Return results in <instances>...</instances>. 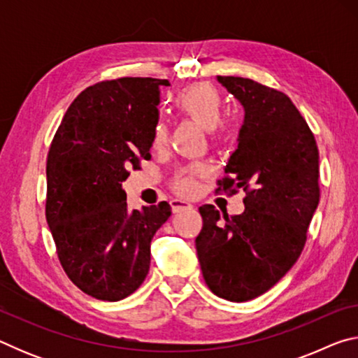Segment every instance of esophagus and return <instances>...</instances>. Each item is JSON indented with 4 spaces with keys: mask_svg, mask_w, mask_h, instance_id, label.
I'll list each match as a JSON object with an SVG mask.
<instances>
[{
    "mask_svg": "<svg viewBox=\"0 0 358 358\" xmlns=\"http://www.w3.org/2000/svg\"><path fill=\"white\" fill-rule=\"evenodd\" d=\"M171 207H172L173 213H180V211H183V210H191L192 205L189 202L183 201V199H172Z\"/></svg>",
    "mask_w": 358,
    "mask_h": 358,
    "instance_id": "34e87169",
    "label": "esophagus"
}]
</instances>
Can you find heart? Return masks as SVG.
<instances>
[{
    "mask_svg": "<svg viewBox=\"0 0 358 358\" xmlns=\"http://www.w3.org/2000/svg\"><path fill=\"white\" fill-rule=\"evenodd\" d=\"M173 106L183 117L196 121L205 131H215L222 118V96L210 85H191L175 96ZM167 142V128L164 123H157L153 132V145L156 148ZM203 169L192 167L178 173L173 180V189L191 196L197 191V177Z\"/></svg>",
    "mask_w": 358,
    "mask_h": 358,
    "instance_id": "obj_1",
    "label": "heart"
}]
</instances>
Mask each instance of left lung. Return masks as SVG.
<instances>
[{"mask_svg": "<svg viewBox=\"0 0 358 358\" xmlns=\"http://www.w3.org/2000/svg\"><path fill=\"white\" fill-rule=\"evenodd\" d=\"M245 107L238 147L229 157L217 191L246 192L241 215L202 205L196 238L203 280L229 301H248L271 289L292 268L317 208L319 150L294 102L251 78L221 77Z\"/></svg>", "mask_w": 358, "mask_h": 358, "instance_id": "obj_1", "label": "left lung"}]
</instances>
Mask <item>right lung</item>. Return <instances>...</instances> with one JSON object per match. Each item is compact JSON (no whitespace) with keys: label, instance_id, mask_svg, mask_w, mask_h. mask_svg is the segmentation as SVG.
Instances as JSON below:
<instances>
[{"label":"right lung","instance_id":"add662e5","mask_svg":"<svg viewBox=\"0 0 358 358\" xmlns=\"http://www.w3.org/2000/svg\"><path fill=\"white\" fill-rule=\"evenodd\" d=\"M169 80L123 77L92 85L58 126L47 156L45 217L69 280L98 300L118 301L141 287L150 245L171 216L159 202L128 210L121 183L150 159Z\"/></svg>","mask_w":358,"mask_h":358}]
</instances>
